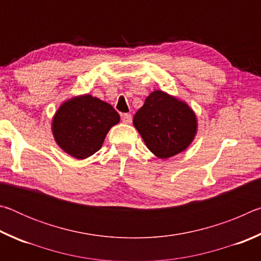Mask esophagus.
Masks as SVG:
<instances>
[{"label": "esophagus", "mask_w": 261, "mask_h": 261, "mask_svg": "<svg viewBox=\"0 0 261 261\" xmlns=\"http://www.w3.org/2000/svg\"><path fill=\"white\" fill-rule=\"evenodd\" d=\"M122 121H123V123L130 124V123L132 122V115L131 114H123L122 115Z\"/></svg>", "instance_id": "esophagus-1"}]
</instances>
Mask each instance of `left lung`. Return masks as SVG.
I'll return each mask as SVG.
<instances>
[{"instance_id": "left-lung-1", "label": "left lung", "mask_w": 261, "mask_h": 261, "mask_svg": "<svg viewBox=\"0 0 261 261\" xmlns=\"http://www.w3.org/2000/svg\"><path fill=\"white\" fill-rule=\"evenodd\" d=\"M134 125L149 151L161 159L184 151L197 131L196 115L189 106L162 91L147 96L135 115Z\"/></svg>"}]
</instances>
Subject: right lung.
<instances>
[{
    "instance_id": "1",
    "label": "right lung",
    "mask_w": 261,
    "mask_h": 261,
    "mask_svg": "<svg viewBox=\"0 0 261 261\" xmlns=\"http://www.w3.org/2000/svg\"><path fill=\"white\" fill-rule=\"evenodd\" d=\"M120 115L107 102L92 95L77 96L61 106L53 121V134L62 149L76 159L98 152Z\"/></svg>"
}]
</instances>
